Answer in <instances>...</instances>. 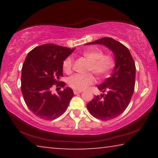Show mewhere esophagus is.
I'll list each match as a JSON object with an SVG mask.
<instances>
[{
	"mask_svg": "<svg viewBox=\"0 0 158 158\" xmlns=\"http://www.w3.org/2000/svg\"><path fill=\"white\" fill-rule=\"evenodd\" d=\"M73 93H74L75 95H77V94H79L82 93V90H73Z\"/></svg>",
	"mask_w": 158,
	"mask_h": 158,
	"instance_id": "1",
	"label": "esophagus"
}]
</instances>
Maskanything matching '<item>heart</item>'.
Returning a JSON list of instances; mask_svg holds the SVG:
<instances>
[{
	"instance_id": "heart-1",
	"label": "heart",
	"mask_w": 158,
	"mask_h": 158,
	"mask_svg": "<svg viewBox=\"0 0 158 158\" xmlns=\"http://www.w3.org/2000/svg\"><path fill=\"white\" fill-rule=\"evenodd\" d=\"M82 56L89 62L88 71L91 72L97 77H103L111 72L115 64V60L110 54H103V51L98 48H91L84 51ZM73 60L68 57L64 60L62 68L64 72L70 74L72 72ZM94 83V77L92 74L74 75L68 80V85L75 90H82Z\"/></svg>"
}]
</instances>
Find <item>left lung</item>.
I'll return each mask as SVG.
<instances>
[{"instance_id":"left-lung-1","label":"left lung","mask_w":158,"mask_h":158,"mask_svg":"<svg viewBox=\"0 0 158 158\" xmlns=\"http://www.w3.org/2000/svg\"><path fill=\"white\" fill-rule=\"evenodd\" d=\"M103 44L113 52L115 68L111 77L97 86L106 94L95 96L87 109L95 118L103 121L113 119L128 106L135 85L136 68L130 52L124 44L110 37H103L85 44Z\"/></svg>"}]
</instances>
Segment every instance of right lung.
I'll return each mask as SVG.
<instances>
[{
	"label": "right lung",
	"instance_id": "right-lung-1",
	"mask_svg": "<svg viewBox=\"0 0 158 158\" xmlns=\"http://www.w3.org/2000/svg\"><path fill=\"white\" fill-rule=\"evenodd\" d=\"M74 49L46 44L29 52L21 70V92L28 108L44 120L55 119L68 109L73 96V90L65 88L52 94L53 85L62 88V63Z\"/></svg>",
	"mask_w": 158,
	"mask_h": 158
}]
</instances>
